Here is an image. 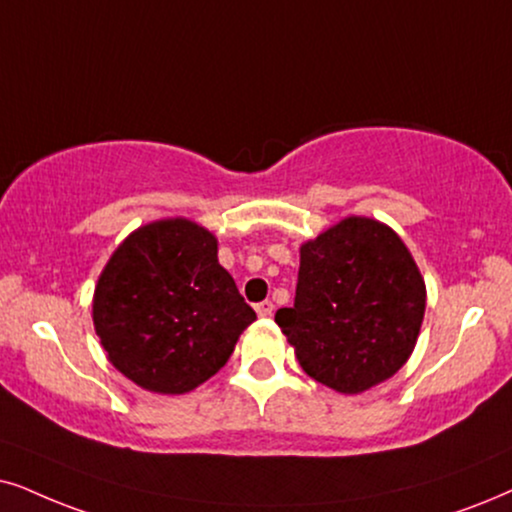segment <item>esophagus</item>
Masks as SVG:
<instances>
[{
    "mask_svg": "<svg viewBox=\"0 0 512 512\" xmlns=\"http://www.w3.org/2000/svg\"><path fill=\"white\" fill-rule=\"evenodd\" d=\"M255 312L260 314V316H271V314H274V302L264 300L260 304H255Z\"/></svg>",
    "mask_w": 512,
    "mask_h": 512,
    "instance_id": "obj_1",
    "label": "esophagus"
}]
</instances>
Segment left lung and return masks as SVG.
<instances>
[{
    "label": "left lung",
    "instance_id": "1",
    "mask_svg": "<svg viewBox=\"0 0 512 512\" xmlns=\"http://www.w3.org/2000/svg\"><path fill=\"white\" fill-rule=\"evenodd\" d=\"M425 316V281L390 226L345 217L300 245L295 304L276 323L302 371L340 394L390 380L411 357Z\"/></svg>",
    "mask_w": 512,
    "mask_h": 512
}]
</instances>
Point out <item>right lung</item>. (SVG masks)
<instances>
[{"label":"right lung","mask_w":512,"mask_h":512,"mask_svg":"<svg viewBox=\"0 0 512 512\" xmlns=\"http://www.w3.org/2000/svg\"><path fill=\"white\" fill-rule=\"evenodd\" d=\"M92 319L125 378L155 394H186L229 361L257 314L219 264L215 234L167 217L115 248L96 281Z\"/></svg>","instance_id":"add662e5"}]
</instances>
